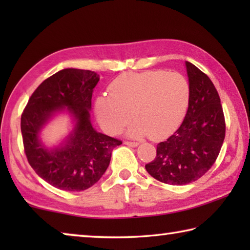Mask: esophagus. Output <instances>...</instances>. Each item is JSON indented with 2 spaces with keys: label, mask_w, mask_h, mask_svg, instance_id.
I'll return each mask as SVG.
<instances>
[{
  "label": "esophagus",
  "mask_w": 250,
  "mask_h": 250,
  "mask_svg": "<svg viewBox=\"0 0 250 250\" xmlns=\"http://www.w3.org/2000/svg\"><path fill=\"white\" fill-rule=\"evenodd\" d=\"M125 145L129 146H132V147H135V146H139V143L138 142H132V141H125Z\"/></svg>",
  "instance_id": "34e87169"
}]
</instances>
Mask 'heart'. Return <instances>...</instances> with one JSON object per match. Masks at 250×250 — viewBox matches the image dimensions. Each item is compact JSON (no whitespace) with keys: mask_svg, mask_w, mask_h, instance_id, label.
Returning a JSON list of instances; mask_svg holds the SVG:
<instances>
[{"mask_svg":"<svg viewBox=\"0 0 250 250\" xmlns=\"http://www.w3.org/2000/svg\"><path fill=\"white\" fill-rule=\"evenodd\" d=\"M189 95V83L180 73H125L109 84L108 96L97 98L95 112L100 125L110 134L119 133L132 118L134 121L128 129L130 137L150 134L151 139L160 140L180 125Z\"/></svg>","mask_w":250,"mask_h":250,"instance_id":"heart-1","label":"heart"}]
</instances>
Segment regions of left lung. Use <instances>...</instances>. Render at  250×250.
Segmentation results:
<instances>
[{"instance_id":"left-lung-1","label":"left lung","mask_w":250,"mask_h":250,"mask_svg":"<svg viewBox=\"0 0 250 250\" xmlns=\"http://www.w3.org/2000/svg\"><path fill=\"white\" fill-rule=\"evenodd\" d=\"M188 109L183 122L166 141L156 146V156L146 164L147 173L162 183L185 185L213 167L225 139V117L218 92L208 76L186 62Z\"/></svg>"}]
</instances>
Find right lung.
Instances as JSON below:
<instances>
[{"label": "right lung", "mask_w": 250, "mask_h": 250, "mask_svg": "<svg viewBox=\"0 0 250 250\" xmlns=\"http://www.w3.org/2000/svg\"><path fill=\"white\" fill-rule=\"evenodd\" d=\"M99 75L95 71L66 68L45 79L25 107L21 118L24 151L36 174L62 191H84L107 170L112 150L122 141L92 128L89 110ZM76 121L64 146L48 150L39 132L55 112L66 108Z\"/></svg>", "instance_id": "obj_1"}]
</instances>
